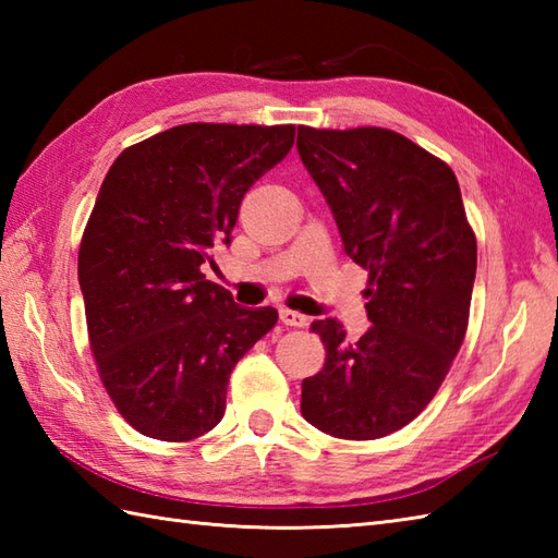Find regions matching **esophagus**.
Masks as SVG:
<instances>
[{
  "label": "esophagus",
  "mask_w": 558,
  "mask_h": 558,
  "mask_svg": "<svg viewBox=\"0 0 558 558\" xmlns=\"http://www.w3.org/2000/svg\"><path fill=\"white\" fill-rule=\"evenodd\" d=\"M280 322L286 324V326H292V328H302V326H306V322H310V318H306V316L300 314V312L280 310Z\"/></svg>",
  "instance_id": "1"
}]
</instances>
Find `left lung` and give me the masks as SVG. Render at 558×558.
<instances>
[{
	"label": "left lung",
	"mask_w": 558,
	"mask_h": 558,
	"mask_svg": "<svg viewBox=\"0 0 558 558\" xmlns=\"http://www.w3.org/2000/svg\"><path fill=\"white\" fill-rule=\"evenodd\" d=\"M298 150L338 222L342 248L369 270V330L345 340L314 322L324 369L302 381L316 429L372 441L429 405L465 340L477 240L453 170L381 126H300Z\"/></svg>",
	"instance_id": "obj_1"
}]
</instances>
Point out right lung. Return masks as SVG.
Segmentation results:
<instances>
[{
	"instance_id": "add662e5",
	"label": "right lung",
	"mask_w": 558,
	"mask_h": 558,
	"mask_svg": "<svg viewBox=\"0 0 558 558\" xmlns=\"http://www.w3.org/2000/svg\"><path fill=\"white\" fill-rule=\"evenodd\" d=\"M294 124L172 126L112 162L78 246L90 352L138 434L192 441L225 414L228 381L278 324L206 280L244 194L288 156Z\"/></svg>"
}]
</instances>
